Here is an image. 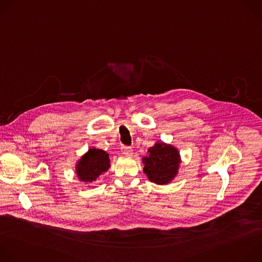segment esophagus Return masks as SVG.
<instances>
[{
	"instance_id": "obj_1",
	"label": "esophagus",
	"mask_w": 262,
	"mask_h": 262,
	"mask_svg": "<svg viewBox=\"0 0 262 262\" xmlns=\"http://www.w3.org/2000/svg\"><path fill=\"white\" fill-rule=\"evenodd\" d=\"M121 152L125 156H132L133 155V149L129 148V147H126V146L121 147Z\"/></svg>"
}]
</instances>
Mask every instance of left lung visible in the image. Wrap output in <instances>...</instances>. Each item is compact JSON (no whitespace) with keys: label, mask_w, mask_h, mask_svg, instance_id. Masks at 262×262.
Here are the masks:
<instances>
[{"label":"left lung","mask_w":262,"mask_h":262,"mask_svg":"<svg viewBox=\"0 0 262 262\" xmlns=\"http://www.w3.org/2000/svg\"><path fill=\"white\" fill-rule=\"evenodd\" d=\"M144 172L157 185H166L178 175L181 157L178 149L170 144L156 142L142 159Z\"/></svg>","instance_id":"1"}]
</instances>
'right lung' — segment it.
<instances>
[{"label": "right lung", "mask_w": 262, "mask_h": 262, "mask_svg": "<svg viewBox=\"0 0 262 262\" xmlns=\"http://www.w3.org/2000/svg\"><path fill=\"white\" fill-rule=\"evenodd\" d=\"M109 154L101 149L91 148L77 161L76 173L80 182L92 183L110 167Z\"/></svg>", "instance_id": "right-lung-1"}]
</instances>
